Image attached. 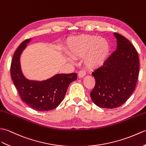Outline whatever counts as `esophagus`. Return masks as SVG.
<instances>
[{
	"label": "esophagus",
	"mask_w": 146,
	"mask_h": 146,
	"mask_svg": "<svg viewBox=\"0 0 146 146\" xmlns=\"http://www.w3.org/2000/svg\"><path fill=\"white\" fill-rule=\"evenodd\" d=\"M86 71L84 70H80L78 74V76L79 78H82V77H84V76H86Z\"/></svg>",
	"instance_id": "obj_1"
}]
</instances>
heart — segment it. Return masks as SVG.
<instances>
[{
    "label": "heart",
    "instance_id": "1",
    "mask_svg": "<svg viewBox=\"0 0 146 146\" xmlns=\"http://www.w3.org/2000/svg\"><path fill=\"white\" fill-rule=\"evenodd\" d=\"M110 46L106 38L96 35H80L68 40L67 52L74 59L83 57L84 65L96 69L104 63Z\"/></svg>",
    "mask_w": 146,
    "mask_h": 146
}]
</instances>
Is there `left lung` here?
Here are the masks:
<instances>
[{
    "label": "left lung",
    "mask_w": 146,
    "mask_h": 146,
    "mask_svg": "<svg viewBox=\"0 0 146 146\" xmlns=\"http://www.w3.org/2000/svg\"><path fill=\"white\" fill-rule=\"evenodd\" d=\"M114 35L117 49L92 72L96 84L90 98L101 108L114 109L124 104L134 92L139 76V60L135 47L122 35Z\"/></svg>",
    "instance_id": "1"
}]
</instances>
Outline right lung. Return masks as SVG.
<instances>
[{
    "label": "right lung",
    "instance_id": "add662e5",
    "mask_svg": "<svg viewBox=\"0 0 146 146\" xmlns=\"http://www.w3.org/2000/svg\"><path fill=\"white\" fill-rule=\"evenodd\" d=\"M32 38L20 44L15 52L11 66V75L22 101L37 111H48L62 101L69 84L77 79L76 73L57 74L46 80H29L21 69V56Z\"/></svg>",
    "mask_w": 146,
    "mask_h": 146
}]
</instances>
